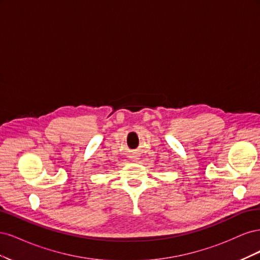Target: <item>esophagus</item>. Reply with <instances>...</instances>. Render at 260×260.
<instances>
[{
	"label": "esophagus",
	"instance_id": "esophagus-1",
	"mask_svg": "<svg viewBox=\"0 0 260 260\" xmlns=\"http://www.w3.org/2000/svg\"><path fill=\"white\" fill-rule=\"evenodd\" d=\"M135 159H138V158H137V157H136V158H135Z\"/></svg>",
	"mask_w": 260,
	"mask_h": 260
}]
</instances>
